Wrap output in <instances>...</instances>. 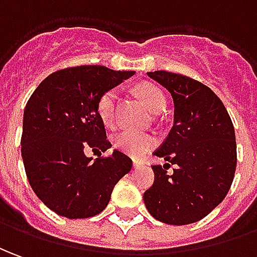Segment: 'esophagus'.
<instances>
[{
	"mask_svg": "<svg viewBox=\"0 0 257 257\" xmlns=\"http://www.w3.org/2000/svg\"><path fill=\"white\" fill-rule=\"evenodd\" d=\"M133 165H134V168H140V166L143 165V162H141L140 159H134V161H133Z\"/></svg>",
	"mask_w": 257,
	"mask_h": 257,
	"instance_id": "1",
	"label": "esophagus"
}]
</instances>
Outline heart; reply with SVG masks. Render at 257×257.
Here are the masks:
<instances>
[{"mask_svg":"<svg viewBox=\"0 0 257 257\" xmlns=\"http://www.w3.org/2000/svg\"><path fill=\"white\" fill-rule=\"evenodd\" d=\"M136 95L151 113H155V114L161 113L165 107V96H164L162 91L155 85L148 84V82L137 85ZM117 96V89H109L105 93H102V96L98 100V106H96L98 116L102 120V123L107 127H111L114 124ZM154 143L155 141L151 136L144 134V133L130 132V130L117 133L113 137V144L118 151L124 152L132 157H137V158L143 157L147 151H150L154 147Z\"/></svg>","mask_w":257,"mask_h":257,"instance_id":"obj_1","label":"heart"}]
</instances>
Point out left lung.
Masks as SVG:
<instances>
[{
	"instance_id": "1",
	"label": "left lung",
	"mask_w": 257,
	"mask_h": 257,
	"mask_svg": "<svg viewBox=\"0 0 257 257\" xmlns=\"http://www.w3.org/2000/svg\"><path fill=\"white\" fill-rule=\"evenodd\" d=\"M173 99V127L154 155V185L144 193L155 220L186 225L197 222L225 199L236 168V141L231 117L220 98L196 79L168 71L147 72ZM175 165L173 174L167 168Z\"/></svg>"
}]
</instances>
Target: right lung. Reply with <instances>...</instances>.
<instances>
[{"label": "right lung", "instance_id": "obj_1", "mask_svg": "<svg viewBox=\"0 0 257 257\" xmlns=\"http://www.w3.org/2000/svg\"><path fill=\"white\" fill-rule=\"evenodd\" d=\"M134 75L102 65H81L53 72L32 93L24 111L22 159L33 192L54 213L65 218H88L109 204L113 187L133 162L113 150L99 118L102 93Z\"/></svg>", "mask_w": 257, "mask_h": 257}]
</instances>
